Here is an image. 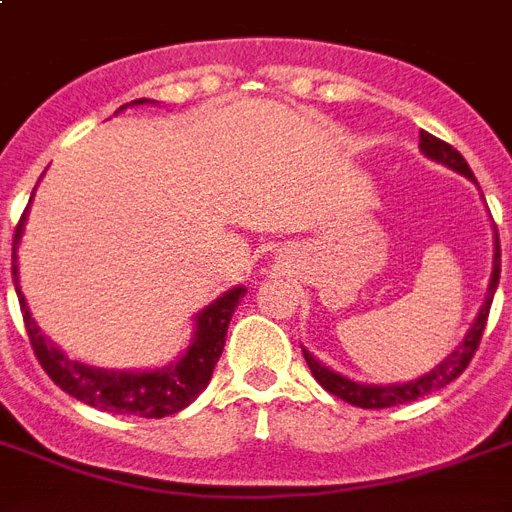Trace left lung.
Returning a JSON list of instances; mask_svg holds the SVG:
<instances>
[{"mask_svg":"<svg viewBox=\"0 0 512 512\" xmlns=\"http://www.w3.org/2000/svg\"><path fill=\"white\" fill-rule=\"evenodd\" d=\"M420 151L425 156H430L433 162L446 164L449 170L460 172V175L470 177L473 183H476V177H473V170L468 167V162L462 159V154L457 148H452L444 140H438L436 135H430V132L422 130L420 132ZM500 284V236H494V265H492V281H489V292H486V300L481 305V311H478L476 321H473V327L465 335V340L454 348V353L441 361L436 369H430L428 374H422L417 380L412 382H401V385H364V382H353L348 377H342V374L332 372L324 364H319L316 358L303 350L305 361L311 366V374L319 380V385L324 390H329L332 396L342 398V401H348L353 406H361V409H385V406H396V404H409V401H417V398L428 396L433 390L444 388L452 380H457L465 369H468L470 358L476 356L478 342L484 337L486 329V319H489V308H492L494 300V289Z\"/></svg>","mask_w":512,"mask_h":512,"instance_id":"1","label":"left lung"}]
</instances>
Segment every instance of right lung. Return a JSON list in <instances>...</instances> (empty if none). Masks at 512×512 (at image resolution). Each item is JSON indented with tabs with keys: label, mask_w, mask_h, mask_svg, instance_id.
Masks as SVG:
<instances>
[{
	"label": "right lung",
	"mask_w": 512,
	"mask_h": 512,
	"mask_svg": "<svg viewBox=\"0 0 512 512\" xmlns=\"http://www.w3.org/2000/svg\"><path fill=\"white\" fill-rule=\"evenodd\" d=\"M140 103H146V100H132V106H140ZM23 220H26V212L20 217V223L15 225V236H12V284H15V292H18L20 313H23V324H26L34 356L47 372V377L60 390H66L68 396L79 398V401L95 406L100 412L135 414V417H167V414L180 412V409L191 404L193 398L199 396L212 380V369H215L217 358L225 348V335H228L231 316L247 289H228L223 297H217L215 303L196 313L193 342L175 364L154 369V372H114V369L108 372V369H98V366H87L82 361H71L63 350L55 348L39 332L31 313H28L26 300L20 295L15 249L20 244Z\"/></svg>",
	"instance_id": "1"
}]
</instances>
